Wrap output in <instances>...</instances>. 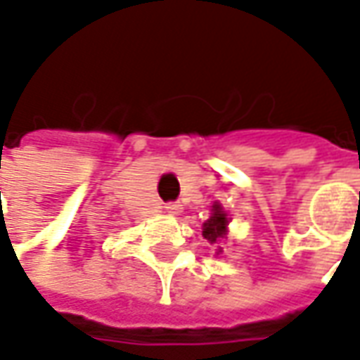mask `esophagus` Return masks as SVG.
<instances>
[{
	"mask_svg": "<svg viewBox=\"0 0 360 360\" xmlns=\"http://www.w3.org/2000/svg\"><path fill=\"white\" fill-rule=\"evenodd\" d=\"M164 208H166V212H168L170 216H176V214H180V212H182L180 204H176V202H170V204H166Z\"/></svg>",
	"mask_w": 360,
	"mask_h": 360,
	"instance_id": "34e87169",
	"label": "esophagus"
}]
</instances>
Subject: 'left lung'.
<instances>
[{"instance_id":"left-lung-1","label":"left lung","mask_w":360,"mask_h":360,"mask_svg":"<svg viewBox=\"0 0 360 360\" xmlns=\"http://www.w3.org/2000/svg\"><path fill=\"white\" fill-rule=\"evenodd\" d=\"M226 229H229V216L222 210V206L218 202H214L212 216L202 224V236L210 242V244H218V242L226 236V232H229ZM220 252H222V246H218L216 255H220Z\"/></svg>"}]
</instances>
